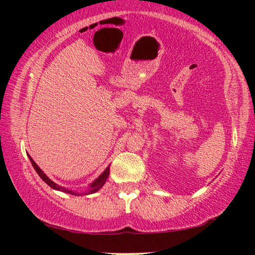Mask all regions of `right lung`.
I'll list each match as a JSON object with an SVG mask.
<instances>
[{
    "mask_svg": "<svg viewBox=\"0 0 255 255\" xmlns=\"http://www.w3.org/2000/svg\"><path fill=\"white\" fill-rule=\"evenodd\" d=\"M28 156H29V158H30V162H31V164H32V166H33V169L36 170V172L38 173V175L40 176V178L45 181V182L49 185V187L51 188V189H54V190H58V191H63V192H66V193H70V195H74V196H84V195H91V193H94V192H97L98 190H100L102 187H103V184L106 183V181H107V179H108V176H109V169L110 167L108 166L107 169L103 171V173L102 174H100V176H99L98 179H96L93 181V182L90 184V187H89V191H86V192H83V193H79V192H75V191H72V190H68V189H65L64 187H60V185H58V184H56L54 181H51L48 176H47L44 172H42V170L40 169L39 166L37 165L36 164V162L33 161V159L30 157V155L28 154Z\"/></svg>",
    "mask_w": 255,
    "mask_h": 255,
    "instance_id": "obj_1",
    "label": "right lung"
}]
</instances>
